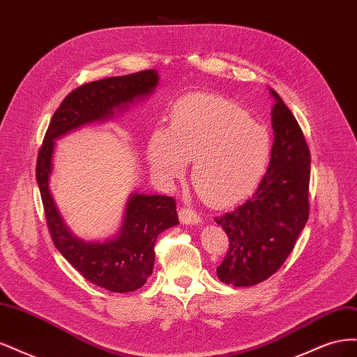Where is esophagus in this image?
Returning a JSON list of instances; mask_svg holds the SVG:
<instances>
[{
  "instance_id": "34e87169",
  "label": "esophagus",
  "mask_w": 357,
  "mask_h": 357,
  "mask_svg": "<svg viewBox=\"0 0 357 357\" xmlns=\"http://www.w3.org/2000/svg\"><path fill=\"white\" fill-rule=\"evenodd\" d=\"M178 218H180V222L185 225H195L201 222L199 214L189 207H181L178 211Z\"/></svg>"
}]
</instances>
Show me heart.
I'll use <instances>...</instances> for the list:
<instances>
[{"instance_id":"heart-1","label":"heart","mask_w":357,"mask_h":357,"mask_svg":"<svg viewBox=\"0 0 357 357\" xmlns=\"http://www.w3.org/2000/svg\"><path fill=\"white\" fill-rule=\"evenodd\" d=\"M273 155L268 129L241 107L219 95L181 96L169 112L168 129H156L147 144L149 164L165 181L185 174L214 207L238 202L257 189Z\"/></svg>"}]
</instances>
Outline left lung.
<instances>
[{
	"instance_id": "1",
	"label": "left lung",
	"mask_w": 357,
	"mask_h": 357,
	"mask_svg": "<svg viewBox=\"0 0 357 357\" xmlns=\"http://www.w3.org/2000/svg\"><path fill=\"white\" fill-rule=\"evenodd\" d=\"M274 144L265 176L250 199L215 218L229 238L218 266L222 283L255 286L275 274L310 215L311 155L304 132L275 91Z\"/></svg>"
}]
</instances>
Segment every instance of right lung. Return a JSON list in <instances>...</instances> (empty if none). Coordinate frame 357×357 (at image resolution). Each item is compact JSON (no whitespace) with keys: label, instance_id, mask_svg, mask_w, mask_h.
<instances>
[{"label":"right lung","instance_id":"1","mask_svg":"<svg viewBox=\"0 0 357 357\" xmlns=\"http://www.w3.org/2000/svg\"><path fill=\"white\" fill-rule=\"evenodd\" d=\"M156 84V71L144 70L79 86L53 114L37 156L36 177L53 244L88 282L116 294L137 290L152 275L158 235L178 225L176 199L134 193L116 238L105 243L75 238L62 222L49 190L53 139L82 125L110 117L114 109H123L128 102L142 98Z\"/></svg>","mask_w":357,"mask_h":357}]
</instances>
